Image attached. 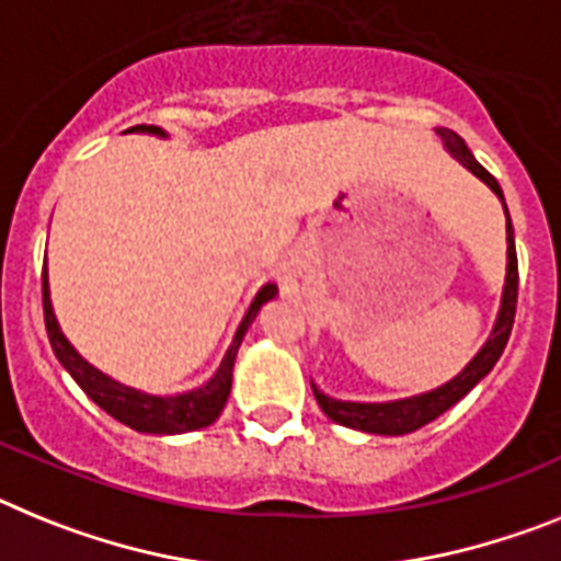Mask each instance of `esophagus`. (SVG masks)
I'll use <instances>...</instances> for the list:
<instances>
[{
    "mask_svg": "<svg viewBox=\"0 0 561 561\" xmlns=\"http://www.w3.org/2000/svg\"><path fill=\"white\" fill-rule=\"evenodd\" d=\"M279 279H290V274H287V271H279Z\"/></svg>",
    "mask_w": 561,
    "mask_h": 561,
    "instance_id": "esophagus-1",
    "label": "esophagus"
}]
</instances>
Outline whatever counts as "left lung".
Listing matches in <instances>:
<instances>
[{
	"label": "left lung",
	"instance_id": "1",
	"mask_svg": "<svg viewBox=\"0 0 561 561\" xmlns=\"http://www.w3.org/2000/svg\"><path fill=\"white\" fill-rule=\"evenodd\" d=\"M437 135L443 138L446 149L460 160L469 172H474L477 178L483 180L485 186L503 199V188L494 180V174L485 172L483 165L477 163L474 154L469 152L466 140L460 138L451 129H437ZM505 217H508V208H505ZM508 274H505V294H503V308H500V319H496V328L491 333V339L485 341V347L471 358V364L462 369L457 378H451L449 383L432 389L426 396L407 398V401H392V403H350V401H333L324 392L313 387V396L319 401V407L324 409V415L333 417L335 423L350 428H362V432H373V435H407V432H415V428L426 426L435 417H440L446 409L455 407L462 396H469L477 383L483 381L485 375L491 373L500 355H503L505 344H508L511 328H514L516 316V290H519V267H516V248H514V228H511L508 217Z\"/></svg>",
	"mask_w": 561,
	"mask_h": 561
}]
</instances>
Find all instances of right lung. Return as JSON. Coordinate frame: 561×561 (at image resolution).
Segmentation results:
<instances>
[{"instance_id":"1","label":"right lung","mask_w":561,"mask_h":561,"mask_svg":"<svg viewBox=\"0 0 561 561\" xmlns=\"http://www.w3.org/2000/svg\"><path fill=\"white\" fill-rule=\"evenodd\" d=\"M158 133V126H133L126 133ZM276 296V285H265L256 294V299L251 301L245 319H242L240 330L233 335L231 347H228L226 358H222L220 369L214 375L206 387L186 392V396H172V398H154L144 396V392H135V389L124 387V383L112 381L106 375H101L99 369L90 367V364L70 347V341L65 339V333L58 330V321L53 316L50 305V290H47V271L42 274V305H45V328L47 339H50V347L56 353V358L67 367V373L76 378V383L84 389L92 401L104 409L106 415H112L115 421L126 423V426L138 428V432H149V435H180V432H192V428H203L208 423H214L220 417L222 407L228 401V392H231V369L233 358H237V350L242 344V335H245L248 324L256 319V310L265 305L267 299Z\"/></svg>"}]
</instances>
